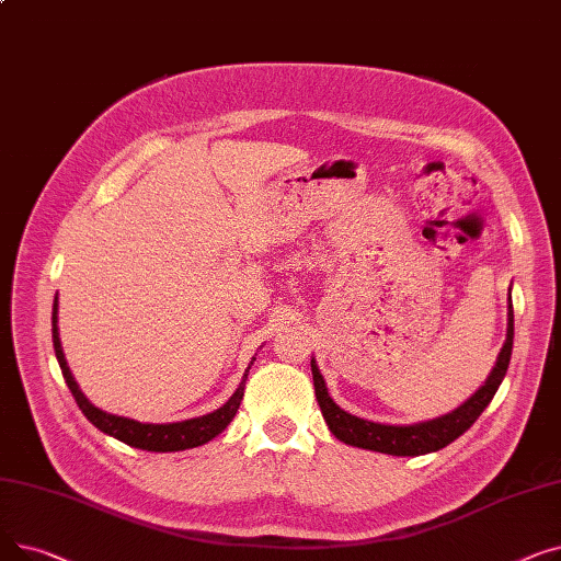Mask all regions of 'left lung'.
Returning <instances> with one entry per match:
<instances>
[{"label": "left lung", "mask_w": 561, "mask_h": 561, "mask_svg": "<svg viewBox=\"0 0 561 561\" xmlns=\"http://www.w3.org/2000/svg\"><path fill=\"white\" fill-rule=\"evenodd\" d=\"M507 339L503 350L495 359L493 370L489 373L484 385L470 396L463 404L453 409L450 414H444L432 421H421L414 425H389V423H375L359 419L350 411L341 409L332 396L328 393V385L322 379L316 359H311V375L316 387V400L320 404L322 419H325L330 432L343 440L347 446L385 453L393 457H419L427 453H436L440 448L450 446L455 438H459L470 425H473L482 411L493 400L497 387L503 385L505 373L512 359V345H514V307H512V288L507 298Z\"/></svg>", "instance_id": "8db88e82"}]
</instances>
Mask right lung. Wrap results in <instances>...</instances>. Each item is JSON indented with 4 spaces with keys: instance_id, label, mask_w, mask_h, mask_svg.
<instances>
[{
    "instance_id": "right-lung-1",
    "label": "right lung",
    "mask_w": 561,
    "mask_h": 561,
    "mask_svg": "<svg viewBox=\"0 0 561 561\" xmlns=\"http://www.w3.org/2000/svg\"><path fill=\"white\" fill-rule=\"evenodd\" d=\"M51 341H54V352H56L58 366H61L66 385L72 391L79 409L83 411V416L91 421L100 432H104L117 440H123V444H127L131 448H140L147 453H176V450H188V448L209 444L211 438H216L233 421L236 411H239L241 400H243L250 366L254 364V357H252L239 389L233 391V396L220 409L211 411V414L180 421V423H140L134 419L108 414V411L95 407L79 389L77 379L66 362L61 339H58V298H54V307H51Z\"/></svg>"
}]
</instances>
